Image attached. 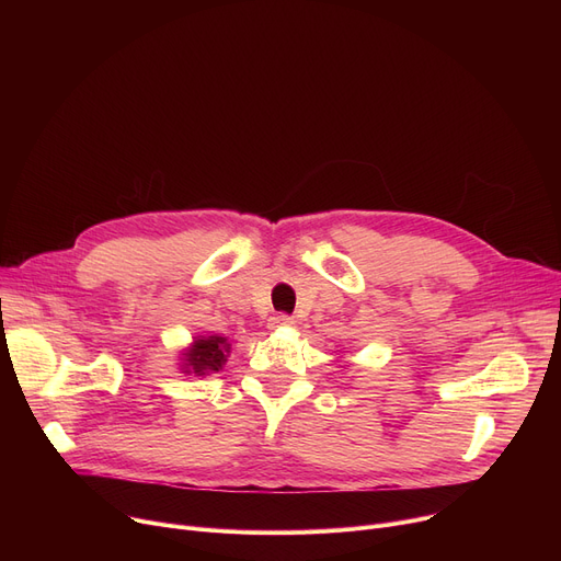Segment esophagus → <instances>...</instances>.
<instances>
[{
    "label": "esophagus",
    "mask_w": 561,
    "mask_h": 561,
    "mask_svg": "<svg viewBox=\"0 0 561 561\" xmlns=\"http://www.w3.org/2000/svg\"><path fill=\"white\" fill-rule=\"evenodd\" d=\"M293 320L288 313H275L271 320H268V325H271V330H277V328H290L293 325Z\"/></svg>",
    "instance_id": "esophagus-1"
}]
</instances>
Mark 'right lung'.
<instances>
[{
  "label": "right lung",
  "instance_id": "obj_1",
  "mask_svg": "<svg viewBox=\"0 0 561 561\" xmlns=\"http://www.w3.org/2000/svg\"><path fill=\"white\" fill-rule=\"evenodd\" d=\"M225 352H229V343L222 336H202L195 341V345L186 352V368L195 375H206L220 370L227 362Z\"/></svg>",
  "mask_w": 561,
  "mask_h": 561
}]
</instances>
